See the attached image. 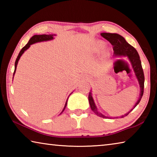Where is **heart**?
<instances>
[{
  "label": "heart",
  "mask_w": 157,
  "mask_h": 157,
  "mask_svg": "<svg viewBox=\"0 0 157 157\" xmlns=\"http://www.w3.org/2000/svg\"><path fill=\"white\" fill-rule=\"evenodd\" d=\"M105 48V45L102 42H98L97 44L95 45V50H103Z\"/></svg>",
  "instance_id": "heart-1"
}]
</instances>
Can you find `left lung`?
<instances>
[{"instance_id": "8db88e82", "label": "left lung", "mask_w": 157, "mask_h": 157, "mask_svg": "<svg viewBox=\"0 0 157 157\" xmlns=\"http://www.w3.org/2000/svg\"><path fill=\"white\" fill-rule=\"evenodd\" d=\"M101 36L104 37L105 39H107L111 43V44L113 46V54L114 56H118V57H127L129 60L130 63H131L132 66L134 70V72L136 75V78L139 81V83L140 85V97L139 100L135 104L134 108L130 110L128 113H127L123 116H121V118L126 116L128 115L130 113V111H132L136 107L138 104L140 102V100H141L142 96L143 95V92H144V73H143V70L141 65V62H140V57L139 53H138L137 50L134 48V47L131 45L129 44L126 41L125 39L123 36L118 34L116 33H101ZM89 101L90 107H91V110L96 114L97 116L101 117V118H108L109 117L105 116L103 114L99 112L98 110V109L95 106V104L94 102V100L93 99L92 94L91 92H89ZM118 118V117H117Z\"/></svg>"}]
</instances>
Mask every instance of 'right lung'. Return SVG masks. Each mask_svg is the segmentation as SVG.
I'll use <instances>...</instances> for the list:
<instances>
[{"label":"right lung","mask_w":157,"mask_h":157,"mask_svg":"<svg viewBox=\"0 0 157 157\" xmlns=\"http://www.w3.org/2000/svg\"><path fill=\"white\" fill-rule=\"evenodd\" d=\"M55 34H41V35H34L33 36H32V38H30V40H29L28 43L25 45V46L21 50V51L19 52V54H18V57L17 58V59H16V62H15V66H14V75L16 72V70H17V66L18 64V60H19L20 57H21V55L23 54V52H24L26 50L28 49L29 48H30V45L33 44H35L37 43V42H41V41H49V40H52V39H54V36ZM67 100H66V104L64 106V108H63V109L62 111V112L63 111H64L65 108L66 107V105H67Z\"/></svg>","instance_id":"add662e5"}]
</instances>
